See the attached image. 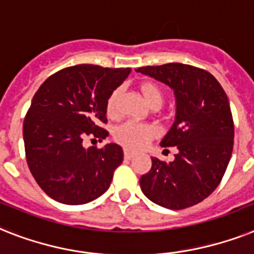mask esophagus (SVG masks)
<instances>
[{
	"mask_svg": "<svg viewBox=\"0 0 254 254\" xmlns=\"http://www.w3.org/2000/svg\"><path fill=\"white\" fill-rule=\"evenodd\" d=\"M135 155H137V152L134 151V150H131V148H124V156H125L127 159H131V158H134Z\"/></svg>",
	"mask_w": 254,
	"mask_h": 254,
	"instance_id": "esophagus-1",
	"label": "esophagus"
}]
</instances>
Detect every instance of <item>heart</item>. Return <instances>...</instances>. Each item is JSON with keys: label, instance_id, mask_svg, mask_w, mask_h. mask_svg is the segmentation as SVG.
I'll return each mask as SVG.
<instances>
[{"label": "heart", "instance_id": "obj_1", "mask_svg": "<svg viewBox=\"0 0 254 254\" xmlns=\"http://www.w3.org/2000/svg\"><path fill=\"white\" fill-rule=\"evenodd\" d=\"M141 92L147 103H150L154 99H158L162 102V92L155 84L143 83L141 86ZM120 90L117 88L112 94L109 95L107 100V113L108 116H115L117 112V100H119ZM158 134V127L151 125V124H141V123H125L117 127L115 131V137L119 142L124 143L127 147L139 148L147 145V142L152 137Z\"/></svg>", "mask_w": 254, "mask_h": 254}]
</instances>
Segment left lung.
<instances>
[{
	"instance_id": "1",
	"label": "left lung",
	"mask_w": 254,
	"mask_h": 254,
	"mask_svg": "<svg viewBox=\"0 0 254 254\" xmlns=\"http://www.w3.org/2000/svg\"><path fill=\"white\" fill-rule=\"evenodd\" d=\"M174 91L176 113L160 146L177 147L174 162L151 158L141 176L143 194L156 205L181 210L197 205L219 185L234 147V121L227 95L205 70L166 64L135 69Z\"/></svg>"
}]
</instances>
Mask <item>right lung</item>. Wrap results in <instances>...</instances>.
Listing matches in <instances>:
<instances>
[{
  "label": "right lung",
  "mask_w": 254,
  "mask_h": 254,
  "mask_svg": "<svg viewBox=\"0 0 254 254\" xmlns=\"http://www.w3.org/2000/svg\"><path fill=\"white\" fill-rule=\"evenodd\" d=\"M131 73L77 65L55 73L35 94L23 123L26 158L39 187L55 201L83 205L108 190L124 159L120 145L83 146L86 135L104 139L107 100Z\"/></svg>",
  "instance_id": "right-lung-1"
}]
</instances>
